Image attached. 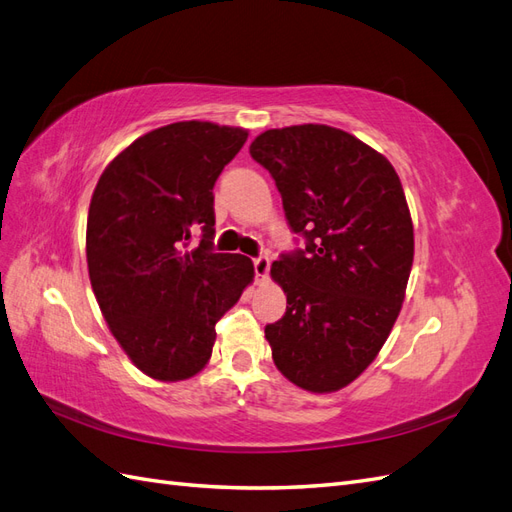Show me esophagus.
Segmentation results:
<instances>
[{"label":"esophagus","mask_w":512,"mask_h":512,"mask_svg":"<svg viewBox=\"0 0 512 512\" xmlns=\"http://www.w3.org/2000/svg\"><path fill=\"white\" fill-rule=\"evenodd\" d=\"M269 269H271V260L267 256L254 258V271H256V280L265 282L269 277Z\"/></svg>","instance_id":"esophagus-1"}]
</instances>
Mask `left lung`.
<instances>
[{
	"instance_id": "1",
	"label": "left lung",
	"mask_w": 512,
	"mask_h": 512,
	"mask_svg": "<svg viewBox=\"0 0 512 512\" xmlns=\"http://www.w3.org/2000/svg\"><path fill=\"white\" fill-rule=\"evenodd\" d=\"M250 153L275 179L305 252L271 277L286 316L265 337L273 363L309 393H335L374 363L406 299L414 226L393 164L359 138L303 123L267 130Z\"/></svg>"
}]
</instances>
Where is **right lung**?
<instances>
[{
    "mask_svg": "<svg viewBox=\"0 0 512 512\" xmlns=\"http://www.w3.org/2000/svg\"><path fill=\"white\" fill-rule=\"evenodd\" d=\"M245 141V128L168 123L117 153L91 196V288L121 350L153 380L203 371L215 322L254 282L250 258L211 247V190ZM194 227L204 228V241L185 251Z\"/></svg>",
    "mask_w": 512,
    "mask_h": 512,
    "instance_id": "1",
    "label": "right lung"
}]
</instances>
